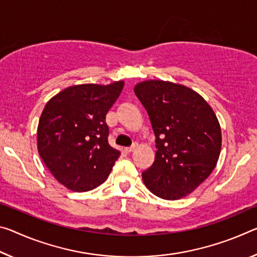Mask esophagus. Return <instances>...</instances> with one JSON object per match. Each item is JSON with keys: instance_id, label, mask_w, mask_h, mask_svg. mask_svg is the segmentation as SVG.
<instances>
[{"instance_id": "34e87169", "label": "esophagus", "mask_w": 257, "mask_h": 257, "mask_svg": "<svg viewBox=\"0 0 257 257\" xmlns=\"http://www.w3.org/2000/svg\"><path fill=\"white\" fill-rule=\"evenodd\" d=\"M137 148H138V144H136V143H135L134 145L130 146V148H127V149H125V151H127L128 153H130V152H134V151H135Z\"/></svg>"}]
</instances>
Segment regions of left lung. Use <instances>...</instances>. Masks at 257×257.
I'll return each instance as SVG.
<instances>
[{"mask_svg": "<svg viewBox=\"0 0 257 257\" xmlns=\"http://www.w3.org/2000/svg\"><path fill=\"white\" fill-rule=\"evenodd\" d=\"M156 135V159L142 174L157 197L177 200L213 172L222 146L221 125L209 104L191 88L146 80L134 88Z\"/></svg>", "mask_w": 257, "mask_h": 257, "instance_id": "left-lung-1", "label": "left lung"}]
</instances>
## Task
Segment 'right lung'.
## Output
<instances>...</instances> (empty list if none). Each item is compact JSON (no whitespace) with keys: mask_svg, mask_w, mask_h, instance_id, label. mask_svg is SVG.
Returning a JSON list of instances; mask_svg holds the SVG:
<instances>
[{"mask_svg":"<svg viewBox=\"0 0 257 257\" xmlns=\"http://www.w3.org/2000/svg\"><path fill=\"white\" fill-rule=\"evenodd\" d=\"M123 81L77 84L48 101L38 125V151L49 172L74 192L107 180L120 151L108 144L106 114L119 98Z\"/></svg>","mask_w":257,"mask_h":257,"instance_id":"right-lung-1","label":"right lung"}]
</instances>
